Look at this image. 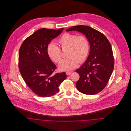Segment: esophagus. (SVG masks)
Instances as JSON below:
<instances>
[{
	"label": "esophagus",
	"mask_w": 131,
	"mask_h": 131,
	"mask_svg": "<svg viewBox=\"0 0 131 131\" xmlns=\"http://www.w3.org/2000/svg\"><path fill=\"white\" fill-rule=\"evenodd\" d=\"M72 74L71 72H66V74L67 75H70Z\"/></svg>",
	"instance_id": "34e87169"
}]
</instances>
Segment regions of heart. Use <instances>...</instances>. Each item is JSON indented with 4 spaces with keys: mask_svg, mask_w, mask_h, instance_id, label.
<instances>
[{
    "mask_svg": "<svg viewBox=\"0 0 131 131\" xmlns=\"http://www.w3.org/2000/svg\"><path fill=\"white\" fill-rule=\"evenodd\" d=\"M58 44L64 50L67 49V57L59 65L62 71H68L75 68L78 63H82L89 56L90 46L88 39L84 36H77L70 33H64L58 40ZM47 52L49 57L58 63L61 59V50L54 43H49L47 47Z\"/></svg>",
    "mask_w": 131,
    "mask_h": 131,
    "instance_id": "b5f03b06",
    "label": "heart"
}]
</instances>
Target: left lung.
I'll return each instance as SVG.
<instances>
[{
  "mask_svg": "<svg viewBox=\"0 0 131 131\" xmlns=\"http://www.w3.org/2000/svg\"><path fill=\"white\" fill-rule=\"evenodd\" d=\"M77 31L88 39L90 50L84 64L75 72L80 75L76 83L77 89L82 93L94 95L106 86L114 68L111 44L101 32L87 26H73L66 31Z\"/></svg>",
  "mask_w": 131,
  "mask_h": 131,
  "instance_id": "8db88e82",
  "label": "left lung"
}]
</instances>
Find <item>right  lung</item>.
<instances>
[{"mask_svg":"<svg viewBox=\"0 0 131 131\" xmlns=\"http://www.w3.org/2000/svg\"><path fill=\"white\" fill-rule=\"evenodd\" d=\"M63 30L39 29L27 38L19 48L20 74L29 88L39 97H47L57 93L58 87L67 78L65 72L53 73L56 66L47 52L49 43Z\"/></svg>","mask_w":131,"mask_h":131,"instance_id":"add662e5","label":"right lung"}]
</instances>
